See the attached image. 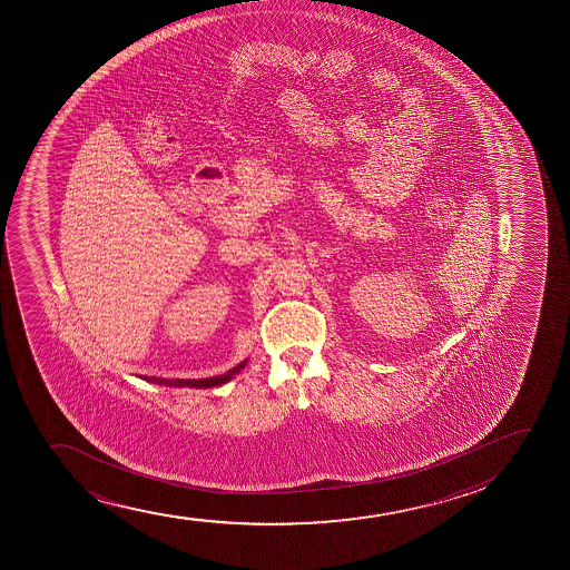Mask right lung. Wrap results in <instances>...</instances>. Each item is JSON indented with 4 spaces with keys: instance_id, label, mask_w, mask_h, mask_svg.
I'll list each match as a JSON object with an SVG mask.
<instances>
[{
    "instance_id": "1",
    "label": "right lung",
    "mask_w": 570,
    "mask_h": 570,
    "mask_svg": "<svg viewBox=\"0 0 570 570\" xmlns=\"http://www.w3.org/2000/svg\"><path fill=\"white\" fill-rule=\"evenodd\" d=\"M247 365V360L239 363V365L234 366L232 371H228L226 374H218V376H210V379H194V380H165V379H156V376H145V380L148 382H156V384H167V386H188V387H213V386H223L226 382L234 379L239 371H242L243 366Z\"/></svg>"
}]
</instances>
